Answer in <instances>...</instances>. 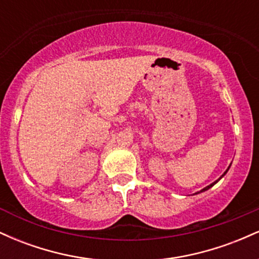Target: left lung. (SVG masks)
I'll list each match as a JSON object with an SVG mask.
<instances>
[{
    "label": "left lung",
    "mask_w": 259,
    "mask_h": 259,
    "mask_svg": "<svg viewBox=\"0 0 259 259\" xmlns=\"http://www.w3.org/2000/svg\"><path fill=\"white\" fill-rule=\"evenodd\" d=\"M230 165H231V164H230ZM230 165H229V168H230ZM229 168H228V169H227V170H225V171H224V174H223V175H222V177H221V178H219V179H218V180H215V181H214V183H212V184H210V185H208V186H206V187H204V189H202V190H201V191H198V192H196V194H200V192H203V191H207V190H208V189H210V187H212V186H213V185H215V184H217V183H218V181H219V180H221V179H222V178H223V177H224V175H225V174H227V173H228V170H229Z\"/></svg>",
    "instance_id": "1"
}]
</instances>
